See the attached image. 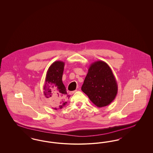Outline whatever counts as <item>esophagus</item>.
Instances as JSON below:
<instances>
[{"mask_svg":"<svg viewBox=\"0 0 153 153\" xmlns=\"http://www.w3.org/2000/svg\"><path fill=\"white\" fill-rule=\"evenodd\" d=\"M77 91V90H75V91H71L70 92H69V94L70 95H73V94H74L75 92H76Z\"/></svg>","mask_w":153,"mask_h":153,"instance_id":"esophagus-1","label":"esophagus"}]
</instances>
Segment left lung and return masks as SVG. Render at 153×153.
<instances>
[{
  "label": "left lung",
  "mask_w": 153,
  "mask_h": 153,
  "mask_svg": "<svg viewBox=\"0 0 153 153\" xmlns=\"http://www.w3.org/2000/svg\"><path fill=\"white\" fill-rule=\"evenodd\" d=\"M81 90L97 107L107 106L113 102L117 96L118 87L109 65L102 61L92 63Z\"/></svg>",
  "instance_id": "left-lung-1"
}]
</instances>
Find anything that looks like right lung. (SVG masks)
I'll return each mask as SVG.
<instances>
[{
	"mask_svg": "<svg viewBox=\"0 0 153 153\" xmlns=\"http://www.w3.org/2000/svg\"><path fill=\"white\" fill-rule=\"evenodd\" d=\"M64 65L65 62L61 61L51 64L46 72L43 88L45 97L51 102L53 108L56 110L62 108L70 97L62 81Z\"/></svg>",
	"mask_w": 153,
	"mask_h": 153,
	"instance_id": "obj_1",
	"label": "right lung"
}]
</instances>
